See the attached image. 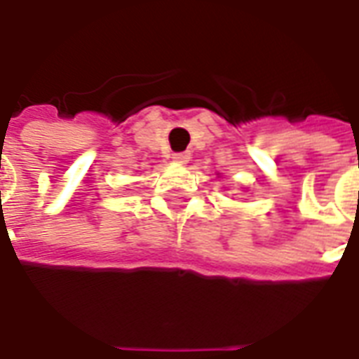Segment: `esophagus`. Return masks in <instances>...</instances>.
I'll return each instance as SVG.
<instances>
[{"instance_id": "1", "label": "esophagus", "mask_w": 359, "mask_h": 359, "mask_svg": "<svg viewBox=\"0 0 359 359\" xmlns=\"http://www.w3.org/2000/svg\"><path fill=\"white\" fill-rule=\"evenodd\" d=\"M190 158H191V154L188 151L175 152V154H173V160H175V162H179V163H188V162H190Z\"/></svg>"}]
</instances>
